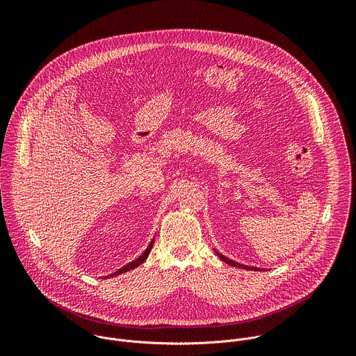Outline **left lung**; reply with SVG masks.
I'll return each instance as SVG.
<instances>
[{"label": "left lung", "instance_id": "8db88e82", "mask_svg": "<svg viewBox=\"0 0 356 356\" xmlns=\"http://www.w3.org/2000/svg\"><path fill=\"white\" fill-rule=\"evenodd\" d=\"M216 253H217V257H218L222 262H225L227 265H231V266H235V268H241V269H246V270H264V269H258V268H253V266L241 265V264H238V262H235V261H231V259L225 258L224 255H221V253H220V252H217V250H216Z\"/></svg>", "mask_w": 356, "mask_h": 356}]
</instances>
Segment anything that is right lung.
<instances>
[{
    "label": "right lung",
    "instance_id": "obj_1",
    "mask_svg": "<svg viewBox=\"0 0 356 356\" xmlns=\"http://www.w3.org/2000/svg\"><path fill=\"white\" fill-rule=\"evenodd\" d=\"M154 242H155V238L150 241V243L147 245V248L145 249V252L142 253V255L139 257V258H136L135 261H132V262H129L128 265H125V266H122L121 269H118L117 272H114V273H111L110 276H106V277H101V279H108V277H113V276H118V275H122V273H125V272H129V270H132V269H135V268H138L139 265H142L145 261H146V258L149 257V253H150V250H152V246H154Z\"/></svg>",
    "mask_w": 356,
    "mask_h": 356
}]
</instances>
